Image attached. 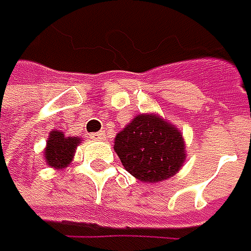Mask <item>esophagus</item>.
I'll return each instance as SVG.
<instances>
[{"instance_id": "34e87169", "label": "esophagus", "mask_w": 251, "mask_h": 251, "mask_svg": "<svg viewBox=\"0 0 251 251\" xmlns=\"http://www.w3.org/2000/svg\"><path fill=\"white\" fill-rule=\"evenodd\" d=\"M90 138L92 140H105V132H93V134H90Z\"/></svg>"}]
</instances>
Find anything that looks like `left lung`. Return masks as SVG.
<instances>
[{
    "mask_svg": "<svg viewBox=\"0 0 251 251\" xmlns=\"http://www.w3.org/2000/svg\"><path fill=\"white\" fill-rule=\"evenodd\" d=\"M123 167L141 182H161L176 175L185 161L179 129L158 114H140L114 138Z\"/></svg>",
    "mask_w": 251,
    "mask_h": 251,
    "instance_id": "obj_1",
    "label": "left lung"
}]
</instances>
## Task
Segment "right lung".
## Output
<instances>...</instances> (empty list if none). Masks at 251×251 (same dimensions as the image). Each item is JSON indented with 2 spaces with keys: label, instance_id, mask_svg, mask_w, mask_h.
I'll use <instances>...</instances> for the list:
<instances>
[{
  "label": "right lung",
  "instance_id": "obj_1",
  "mask_svg": "<svg viewBox=\"0 0 251 251\" xmlns=\"http://www.w3.org/2000/svg\"><path fill=\"white\" fill-rule=\"evenodd\" d=\"M81 143L79 137H66L61 131H51L46 141L45 162L55 170H63L72 162L76 146Z\"/></svg>",
  "mask_w": 251,
  "mask_h": 251
}]
</instances>
